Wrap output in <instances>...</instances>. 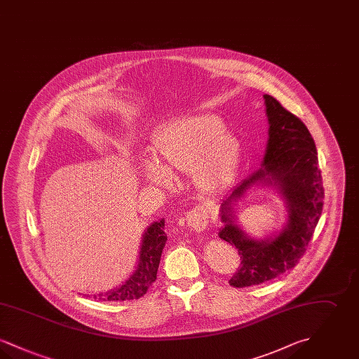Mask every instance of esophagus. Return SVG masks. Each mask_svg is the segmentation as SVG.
I'll return each instance as SVG.
<instances>
[{
	"mask_svg": "<svg viewBox=\"0 0 359 359\" xmlns=\"http://www.w3.org/2000/svg\"><path fill=\"white\" fill-rule=\"evenodd\" d=\"M207 212H205L203 207H195L194 210L188 211L186 215V222L188 227H191L192 230L201 233L207 227Z\"/></svg>",
	"mask_w": 359,
	"mask_h": 359,
	"instance_id": "1",
	"label": "esophagus"
}]
</instances>
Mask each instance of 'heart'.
<instances>
[{
    "instance_id": "b5f03b06",
    "label": "heart",
    "mask_w": 359,
    "mask_h": 359,
    "mask_svg": "<svg viewBox=\"0 0 359 359\" xmlns=\"http://www.w3.org/2000/svg\"><path fill=\"white\" fill-rule=\"evenodd\" d=\"M154 157L140 164L147 183L171 188L175 173L189 171L194 186L207 195L219 194L234 177L241 158L238 137L218 116L195 114L172 121L152 142Z\"/></svg>"
}]
</instances>
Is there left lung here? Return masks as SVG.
Masks as SVG:
<instances>
[{"label":"left lung","mask_w":359,"mask_h":359,"mask_svg":"<svg viewBox=\"0 0 359 359\" xmlns=\"http://www.w3.org/2000/svg\"><path fill=\"white\" fill-rule=\"evenodd\" d=\"M268 141L261 165L233 188L219 205V238L234 245L241 256L238 272L229 281L236 288L258 285L292 269L303 256L319 222L325 189L315 141L307 126L276 98L264 94ZM272 189L286 207L280 231L256 239L238 223L236 205L248 193Z\"/></svg>","instance_id":"obj_1"}]
</instances>
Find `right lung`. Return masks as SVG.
Masks as SVG:
<instances>
[{
    "mask_svg": "<svg viewBox=\"0 0 359 359\" xmlns=\"http://www.w3.org/2000/svg\"><path fill=\"white\" fill-rule=\"evenodd\" d=\"M164 223V219L156 221L144 230L133 273L118 287L94 294V299L102 302H123L140 299L147 293L156 280L161 253L167 243Z\"/></svg>",
    "mask_w": 359,
    "mask_h": 359,
    "instance_id": "right-lung-1",
    "label": "right lung"
}]
</instances>
